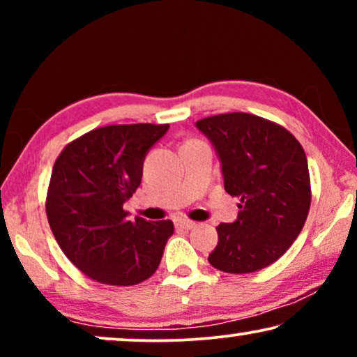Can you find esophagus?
<instances>
[{"instance_id":"obj_1","label":"esophagus","mask_w":357,"mask_h":357,"mask_svg":"<svg viewBox=\"0 0 357 357\" xmlns=\"http://www.w3.org/2000/svg\"><path fill=\"white\" fill-rule=\"evenodd\" d=\"M175 226L177 227H180V229H193L195 226H197V222H193V221H190V219H177V221H175Z\"/></svg>"}]
</instances>
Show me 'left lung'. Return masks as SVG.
Wrapping results in <instances>:
<instances>
[{
    "label": "left lung",
    "mask_w": 357,
    "mask_h": 357,
    "mask_svg": "<svg viewBox=\"0 0 357 357\" xmlns=\"http://www.w3.org/2000/svg\"><path fill=\"white\" fill-rule=\"evenodd\" d=\"M197 126L218 151L226 192L241 199L237 221L216 227L208 261L232 275L266 268L284 255L309 214L304 148L284 126L243 112L206 116Z\"/></svg>",
    "instance_id": "1"
}]
</instances>
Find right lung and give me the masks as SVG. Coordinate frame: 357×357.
<instances>
[{
	"label": "right lung",
	"mask_w": 357,
	"mask_h": 357,
	"mask_svg": "<svg viewBox=\"0 0 357 357\" xmlns=\"http://www.w3.org/2000/svg\"><path fill=\"white\" fill-rule=\"evenodd\" d=\"M169 125H109L68 143L53 164L45 211L63 253L89 280L133 286L158 270L174 222L126 219L146 154Z\"/></svg>",
	"instance_id": "obj_1"
}]
</instances>
